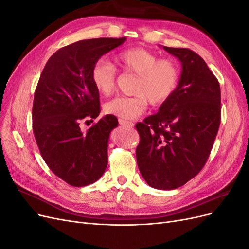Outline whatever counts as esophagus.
Segmentation results:
<instances>
[{"mask_svg": "<svg viewBox=\"0 0 249 249\" xmlns=\"http://www.w3.org/2000/svg\"><path fill=\"white\" fill-rule=\"evenodd\" d=\"M118 123H119V124H122V125H127V126H133L134 125V124H132L130 122H126V120H124V119H118Z\"/></svg>", "mask_w": 249, "mask_h": 249, "instance_id": "34e87169", "label": "esophagus"}]
</instances>
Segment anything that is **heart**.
I'll return each instance as SVG.
<instances>
[{
    "instance_id": "1",
    "label": "heart",
    "mask_w": 249,
    "mask_h": 249,
    "mask_svg": "<svg viewBox=\"0 0 249 249\" xmlns=\"http://www.w3.org/2000/svg\"><path fill=\"white\" fill-rule=\"evenodd\" d=\"M115 61L124 71L137 76L133 96H117L106 103L105 112L120 119L136 118L147 107V102L159 106L177 91L180 79L179 65L175 59L162 58L142 48L119 52ZM117 71L107 60L96 61L91 70V80L97 91L109 95L115 86Z\"/></svg>"
}]
</instances>
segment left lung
Instances as JSON below:
<instances>
[{"label": "left lung", "instance_id": "1", "mask_svg": "<svg viewBox=\"0 0 249 249\" xmlns=\"http://www.w3.org/2000/svg\"><path fill=\"white\" fill-rule=\"evenodd\" d=\"M182 63L179 84L159 112L138 123V168L160 190L185 185L205 166L221 120L220 85L207 63L189 49L163 47Z\"/></svg>", "mask_w": 249, "mask_h": 249}]
</instances>
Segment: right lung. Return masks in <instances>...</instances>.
Masks as SVG:
<instances>
[{"label": "right lung", "mask_w": 249, "mask_h": 249, "mask_svg": "<svg viewBox=\"0 0 249 249\" xmlns=\"http://www.w3.org/2000/svg\"><path fill=\"white\" fill-rule=\"evenodd\" d=\"M125 40L71 43L53 54L40 74L32 109L35 140L49 168L71 186L92 184L106 170L109 136L117 118L104 116L86 132L80 124L101 112L100 93L91 80L94 63Z\"/></svg>", "instance_id": "right-lung-1"}]
</instances>
